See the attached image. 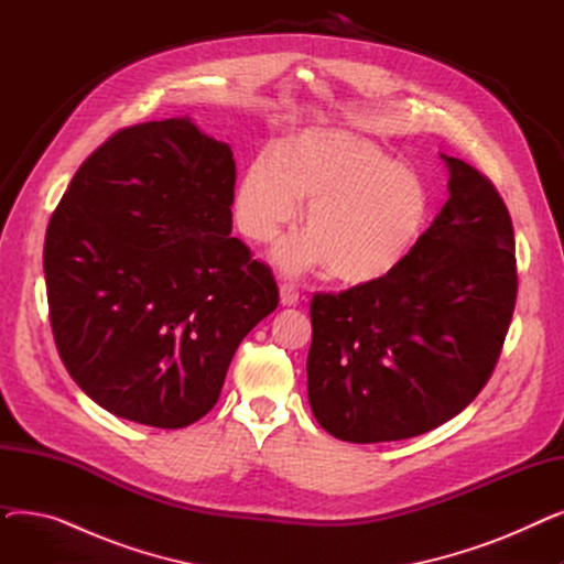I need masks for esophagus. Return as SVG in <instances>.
Instances as JSON below:
<instances>
[{
  "instance_id": "obj_1",
  "label": "esophagus",
  "mask_w": 564,
  "mask_h": 564,
  "mask_svg": "<svg viewBox=\"0 0 564 564\" xmlns=\"http://www.w3.org/2000/svg\"><path fill=\"white\" fill-rule=\"evenodd\" d=\"M281 304L283 306H297L300 304V290L294 283H283L281 285Z\"/></svg>"
}]
</instances>
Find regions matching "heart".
Listing matches in <instances>:
<instances>
[{
	"label": "heart",
	"mask_w": 564,
	"mask_h": 564,
	"mask_svg": "<svg viewBox=\"0 0 564 564\" xmlns=\"http://www.w3.org/2000/svg\"><path fill=\"white\" fill-rule=\"evenodd\" d=\"M308 200L306 228L276 249L285 272L332 262L351 283L387 276L416 245L427 215L423 185L366 139L306 130L281 153L264 151L247 169L235 217L256 242H270Z\"/></svg>",
	"instance_id": "obj_1"
}]
</instances>
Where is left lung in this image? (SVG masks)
Instances as JSON below:
<instances>
[{
  "label": "left lung",
  "instance_id": "left-lung-1",
  "mask_svg": "<svg viewBox=\"0 0 564 564\" xmlns=\"http://www.w3.org/2000/svg\"><path fill=\"white\" fill-rule=\"evenodd\" d=\"M448 164L451 198L387 276L311 302L308 402L349 443L425 434L489 381L517 304L514 230L478 169Z\"/></svg>",
  "mask_w": 564,
  "mask_h": 564
}]
</instances>
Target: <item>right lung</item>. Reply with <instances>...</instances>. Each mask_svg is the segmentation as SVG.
<instances>
[{
  "mask_svg": "<svg viewBox=\"0 0 564 564\" xmlns=\"http://www.w3.org/2000/svg\"><path fill=\"white\" fill-rule=\"evenodd\" d=\"M235 160L189 118L118 130L47 224L54 343L118 419L177 430L210 411L232 354L279 306L270 267L230 237Z\"/></svg>",
  "mask_w": 564,
  "mask_h": 564,
  "instance_id": "add662e5",
  "label": "right lung"
}]
</instances>
